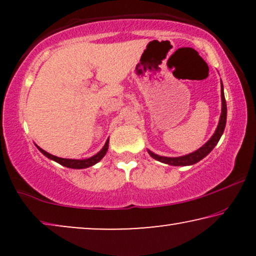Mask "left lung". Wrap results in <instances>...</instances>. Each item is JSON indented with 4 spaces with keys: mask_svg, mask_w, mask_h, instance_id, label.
Masks as SVG:
<instances>
[{
    "mask_svg": "<svg viewBox=\"0 0 256 256\" xmlns=\"http://www.w3.org/2000/svg\"><path fill=\"white\" fill-rule=\"evenodd\" d=\"M222 115H220V120H219V124L216 129V132L213 134L211 138L208 140V142L205 143L202 148H199L197 152L188 154V155L182 156V157H164V156H158L156 154H154L152 152H149L150 156L152 158H155L160 162L166 163V164H170V166H192V164L199 162V160L204 158L205 156H208L210 152H212V149L216 146V143L219 142L220 138H222L224 130H225V126H226V118H227V106H226V100H225V96H224V90H222Z\"/></svg>",
    "mask_w": 256,
    "mask_h": 256,
    "instance_id": "1",
    "label": "left lung"
}]
</instances>
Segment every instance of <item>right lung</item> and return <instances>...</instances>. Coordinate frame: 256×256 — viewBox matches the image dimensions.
I'll return each mask as SVG.
<instances>
[{
	"label": "right lung",
	"mask_w": 256,
	"mask_h": 256,
	"mask_svg": "<svg viewBox=\"0 0 256 256\" xmlns=\"http://www.w3.org/2000/svg\"><path fill=\"white\" fill-rule=\"evenodd\" d=\"M108 143L110 141L107 140V142L104 143V148L100 150L99 152L96 154V155H94L93 157H90V158H86V160H68V158H60V157H57V156H54L51 155V154H48L45 152V150L40 149V146H37L38 149H40V152L45 155L46 157H48L50 160H54L56 162L62 164V166H64L66 168H71V169H85V168H88V166H92L94 164L99 162V160L102 158V157L106 155L107 150H108Z\"/></svg>",
	"instance_id": "right-lung-1"
}]
</instances>
